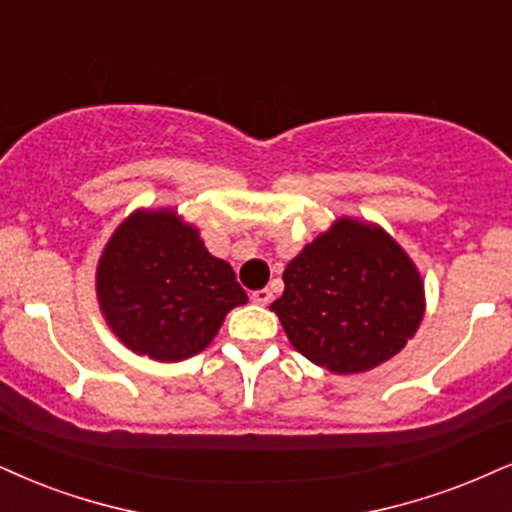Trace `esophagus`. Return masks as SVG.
Instances as JSON below:
<instances>
[{
	"label": "esophagus",
	"instance_id": "esophagus-1",
	"mask_svg": "<svg viewBox=\"0 0 512 512\" xmlns=\"http://www.w3.org/2000/svg\"><path fill=\"white\" fill-rule=\"evenodd\" d=\"M251 301L258 306H268L270 301H273V292H270V289H258V292L251 294Z\"/></svg>",
	"mask_w": 512,
	"mask_h": 512
}]
</instances>
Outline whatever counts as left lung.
<instances>
[{
	"label": "left lung",
	"mask_w": 512,
	"mask_h": 512,
	"mask_svg": "<svg viewBox=\"0 0 512 512\" xmlns=\"http://www.w3.org/2000/svg\"><path fill=\"white\" fill-rule=\"evenodd\" d=\"M270 304L301 356L337 375L394 358L425 315V282L403 246L368 220L342 216L287 263Z\"/></svg>",
	"instance_id": "1"
}]
</instances>
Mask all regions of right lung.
<instances>
[{
    "label": "right lung",
    "mask_w": 512,
    "mask_h": 512,
    "mask_svg": "<svg viewBox=\"0 0 512 512\" xmlns=\"http://www.w3.org/2000/svg\"><path fill=\"white\" fill-rule=\"evenodd\" d=\"M106 325L137 356L178 363L213 342L225 315L246 304L235 270L208 254L178 208H137L113 230L97 263Z\"/></svg>",
    "instance_id": "right-lung-1"
}]
</instances>
